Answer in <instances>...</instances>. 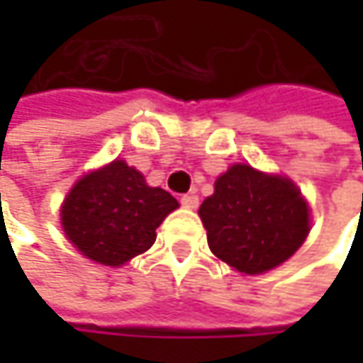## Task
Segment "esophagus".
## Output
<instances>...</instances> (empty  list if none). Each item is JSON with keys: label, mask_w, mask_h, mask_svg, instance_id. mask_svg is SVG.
<instances>
[{"label": "esophagus", "mask_w": 363, "mask_h": 363, "mask_svg": "<svg viewBox=\"0 0 363 363\" xmlns=\"http://www.w3.org/2000/svg\"><path fill=\"white\" fill-rule=\"evenodd\" d=\"M181 203L184 208H189V210H195V208L199 206V197H197L195 193H186V195H182L181 197Z\"/></svg>", "instance_id": "1"}]
</instances>
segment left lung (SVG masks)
Segmentation results:
<instances>
[{"label": "left lung", "instance_id": "left-lung-1", "mask_svg": "<svg viewBox=\"0 0 363 363\" xmlns=\"http://www.w3.org/2000/svg\"><path fill=\"white\" fill-rule=\"evenodd\" d=\"M208 246L242 273H264L301 248L309 208L294 182L235 164L199 208Z\"/></svg>", "mask_w": 363, "mask_h": 363}]
</instances>
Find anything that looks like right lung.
I'll use <instances>...</instances> for the list:
<instances>
[{
    "label": "right lung",
    "mask_w": 363,
    "mask_h": 363,
    "mask_svg": "<svg viewBox=\"0 0 363 363\" xmlns=\"http://www.w3.org/2000/svg\"><path fill=\"white\" fill-rule=\"evenodd\" d=\"M177 208L179 201L168 191L149 186L138 170L117 160L77 182L60 216L79 252L119 267L153 246L155 229Z\"/></svg>",
    "instance_id": "1"
}]
</instances>
